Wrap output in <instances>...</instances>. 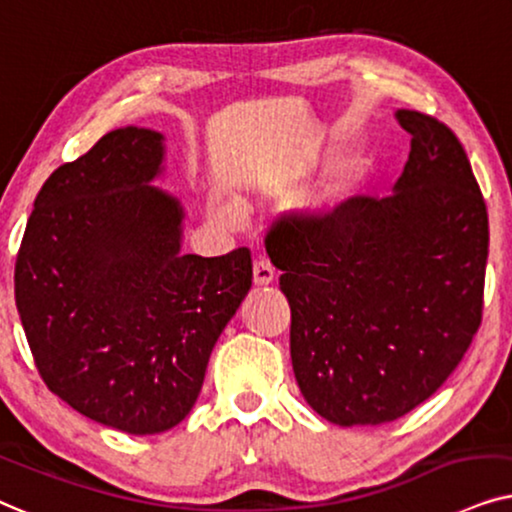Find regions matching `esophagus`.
<instances>
[{"mask_svg":"<svg viewBox=\"0 0 512 512\" xmlns=\"http://www.w3.org/2000/svg\"><path fill=\"white\" fill-rule=\"evenodd\" d=\"M276 278V269L267 257H257L255 264H252V281L255 285H269Z\"/></svg>","mask_w":512,"mask_h":512,"instance_id":"obj_1","label":"esophagus"}]
</instances>
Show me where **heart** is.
Returning a JSON list of instances; mask_svg holds the SVG:
<instances>
[{
  "label": "heart",
  "instance_id": "b5f03b06",
  "mask_svg": "<svg viewBox=\"0 0 512 512\" xmlns=\"http://www.w3.org/2000/svg\"><path fill=\"white\" fill-rule=\"evenodd\" d=\"M222 215H224V217H234V215H236L234 206H222Z\"/></svg>",
  "mask_w": 512,
  "mask_h": 512
}]
</instances>
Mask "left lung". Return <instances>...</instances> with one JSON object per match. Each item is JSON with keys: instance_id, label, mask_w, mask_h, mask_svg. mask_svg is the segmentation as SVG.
<instances>
[{"instance_id": "8db88e82", "label": "left lung", "mask_w": 512, "mask_h": 512, "mask_svg": "<svg viewBox=\"0 0 512 512\" xmlns=\"http://www.w3.org/2000/svg\"><path fill=\"white\" fill-rule=\"evenodd\" d=\"M395 119L412 142L391 196L281 217L267 234L299 391L337 426L386 424L431 398L482 320L489 222L468 156L438 119Z\"/></svg>"}]
</instances>
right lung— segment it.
<instances>
[{
  "instance_id": "obj_1",
  "label": "right lung",
  "mask_w": 512,
  "mask_h": 512,
  "mask_svg": "<svg viewBox=\"0 0 512 512\" xmlns=\"http://www.w3.org/2000/svg\"><path fill=\"white\" fill-rule=\"evenodd\" d=\"M163 159L152 128L102 135L39 189L16 260V306L44 384L131 435L187 417L252 285L248 248L182 252L185 208L152 185Z\"/></svg>"
}]
</instances>
